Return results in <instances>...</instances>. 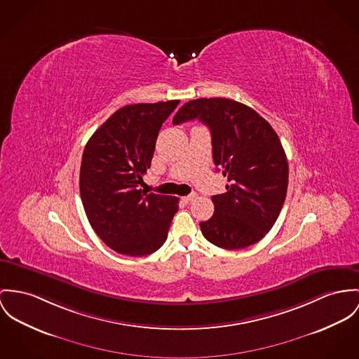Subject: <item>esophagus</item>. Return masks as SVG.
Wrapping results in <instances>:
<instances>
[{
  "mask_svg": "<svg viewBox=\"0 0 359 359\" xmlns=\"http://www.w3.org/2000/svg\"><path fill=\"white\" fill-rule=\"evenodd\" d=\"M196 195L195 194H190V195H186V196H183L182 199H183V202H186V203H189V202H191L194 198H195Z\"/></svg>",
  "mask_w": 359,
  "mask_h": 359,
  "instance_id": "1",
  "label": "esophagus"
}]
</instances>
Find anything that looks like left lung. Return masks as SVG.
Here are the masks:
<instances>
[{
  "label": "left lung",
  "mask_w": 359,
  "mask_h": 359,
  "mask_svg": "<svg viewBox=\"0 0 359 359\" xmlns=\"http://www.w3.org/2000/svg\"><path fill=\"white\" fill-rule=\"evenodd\" d=\"M198 118L212 134L213 161L229 184L213 195L215 213L199 222L203 236L226 250L259 242L273 226L288 187V163L272 126L248 105L226 98L184 104L173 124Z\"/></svg>",
  "instance_id": "1"
}]
</instances>
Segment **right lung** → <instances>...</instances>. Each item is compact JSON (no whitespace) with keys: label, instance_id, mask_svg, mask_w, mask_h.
Here are the masks:
<instances>
[{"label":"right lung","instance_id":"1","mask_svg":"<svg viewBox=\"0 0 359 359\" xmlns=\"http://www.w3.org/2000/svg\"><path fill=\"white\" fill-rule=\"evenodd\" d=\"M177 105L179 100L123 107L84 147L79 189L86 216L100 239L120 254L157 251L179 209V198L139 189L158 131Z\"/></svg>","mask_w":359,"mask_h":359}]
</instances>
